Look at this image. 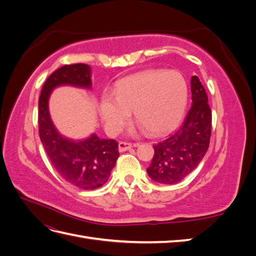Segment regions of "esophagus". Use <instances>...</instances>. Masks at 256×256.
<instances>
[{
    "label": "esophagus",
    "instance_id": "esophagus-1",
    "mask_svg": "<svg viewBox=\"0 0 256 256\" xmlns=\"http://www.w3.org/2000/svg\"><path fill=\"white\" fill-rule=\"evenodd\" d=\"M131 147H132V144L127 143V142H120V143H118V150H120V152H126V150H130Z\"/></svg>",
    "mask_w": 256,
    "mask_h": 256
}]
</instances>
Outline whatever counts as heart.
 <instances>
[{"label": "heart", "mask_w": 256, "mask_h": 256, "mask_svg": "<svg viewBox=\"0 0 256 256\" xmlns=\"http://www.w3.org/2000/svg\"><path fill=\"white\" fill-rule=\"evenodd\" d=\"M187 102L188 84L180 72L147 69L120 80L114 95L104 92L99 114L110 134L120 132L134 110L140 128L159 136L177 126Z\"/></svg>", "instance_id": "1"}]
</instances>
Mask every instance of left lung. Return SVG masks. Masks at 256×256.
I'll return each mask as SVG.
<instances>
[{"label":"left lung","instance_id":"left-lung-1","mask_svg":"<svg viewBox=\"0 0 256 256\" xmlns=\"http://www.w3.org/2000/svg\"><path fill=\"white\" fill-rule=\"evenodd\" d=\"M192 106L182 126L164 141L154 145L147 174L154 182L174 184L188 176L204 158L212 134V110L203 84L191 78Z\"/></svg>","mask_w":256,"mask_h":256}]
</instances>
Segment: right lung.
I'll use <instances>...</instances> for the list:
<instances>
[{"label":"right lung","mask_w":256,"mask_h":256,"mask_svg":"<svg viewBox=\"0 0 256 256\" xmlns=\"http://www.w3.org/2000/svg\"><path fill=\"white\" fill-rule=\"evenodd\" d=\"M90 74L86 64L60 67L44 82L38 100L40 136L53 168L66 182L84 190L97 189L109 180L120 156L118 144L95 134L83 140L62 136L51 120L49 98L54 88L64 85L90 90Z\"/></svg>","instance_id":"1"}]
</instances>
